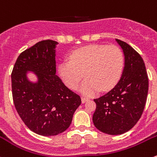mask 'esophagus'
Wrapping results in <instances>:
<instances>
[{
  "mask_svg": "<svg viewBox=\"0 0 157 157\" xmlns=\"http://www.w3.org/2000/svg\"><path fill=\"white\" fill-rule=\"evenodd\" d=\"M89 100L88 98H84V97H82V103H85L86 101H88Z\"/></svg>",
  "mask_w": 157,
  "mask_h": 157,
  "instance_id": "34e87169",
  "label": "esophagus"
}]
</instances>
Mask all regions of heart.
Masks as SVG:
<instances>
[{
  "instance_id": "heart-1",
  "label": "heart",
  "mask_w": 157,
  "mask_h": 157,
  "mask_svg": "<svg viewBox=\"0 0 157 157\" xmlns=\"http://www.w3.org/2000/svg\"><path fill=\"white\" fill-rule=\"evenodd\" d=\"M70 61L59 65V75L71 89H75L84 76L79 91L92 96L100 90L108 91L117 84L121 76L124 59L116 46L89 45L74 51Z\"/></svg>"
}]
</instances>
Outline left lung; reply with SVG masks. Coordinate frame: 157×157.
Wrapping results in <instances>:
<instances>
[{"mask_svg":"<svg viewBox=\"0 0 157 157\" xmlns=\"http://www.w3.org/2000/svg\"><path fill=\"white\" fill-rule=\"evenodd\" d=\"M124 56V67L117 85L98 98L92 121L98 130L119 135L131 129L140 118L148 94L145 64L136 50L116 39Z\"/></svg>","mask_w":157,"mask_h":157,"instance_id":"1","label":"left lung"}]
</instances>
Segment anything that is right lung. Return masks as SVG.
Here are the masks:
<instances>
[{
	"label": "right lung",
	"mask_w": 157,
	"mask_h": 157,
	"mask_svg": "<svg viewBox=\"0 0 157 157\" xmlns=\"http://www.w3.org/2000/svg\"><path fill=\"white\" fill-rule=\"evenodd\" d=\"M58 42L43 40L21 53L11 74L17 111L30 131L55 136L69 128L81 98L56 75ZM32 72L36 81L29 78Z\"/></svg>",
	"instance_id": "right-lung-1"
}]
</instances>
